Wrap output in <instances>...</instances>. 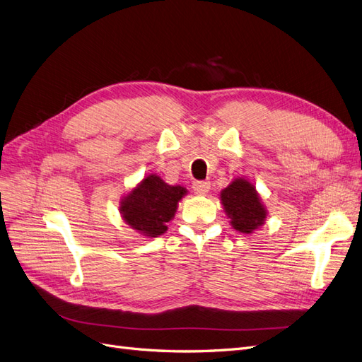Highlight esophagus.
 <instances>
[{"label": "esophagus", "mask_w": 362, "mask_h": 362, "mask_svg": "<svg viewBox=\"0 0 362 362\" xmlns=\"http://www.w3.org/2000/svg\"><path fill=\"white\" fill-rule=\"evenodd\" d=\"M210 187H211L210 181H194L193 185H192V189L194 190V193H198V194H205V193H208V190H210Z\"/></svg>", "instance_id": "1"}]
</instances>
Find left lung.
Instances as JSON below:
<instances>
[{
  "label": "left lung",
  "mask_w": 362,
  "mask_h": 362,
  "mask_svg": "<svg viewBox=\"0 0 362 362\" xmlns=\"http://www.w3.org/2000/svg\"><path fill=\"white\" fill-rule=\"evenodd\" d=\"M225 211L228 213L234 229L250 234L262 225L266 210L259 202V196L246 180H235L221 194Z\"/></svg>",
  "instance_id": "8db88e82"
}]
</instances>
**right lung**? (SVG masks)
Returning <instances> with one entry per match:
<instances>
[{
    "label": "right lung",
    "mask_w": 362,
    "mask_h": 362,
    "mask_svg": "<svg viewBox=\"0 0 362 362\" xmlns=\"http://www.w3.org/2000/svg\"><path fill=\"white\" fill-rule=\"evenodd\" d=\"M185 189L168 185L160 177L149 175L120 204L125 222L144 235L157 237L166 231V223L177 211Z\"/></svg>",
    "instance_id": "1"
}]
</instances>
